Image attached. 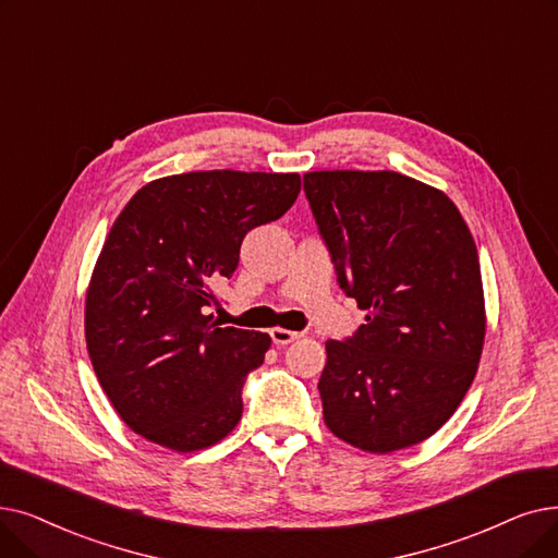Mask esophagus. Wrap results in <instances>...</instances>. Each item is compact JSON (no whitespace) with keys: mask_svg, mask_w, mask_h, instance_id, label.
<instances>
[{"mask_svg":"<svg viewBox=\"0 0 558 558\" xmlns=\"http://www.w3.org/2000/svg\"><path fill=\"white\" fill-rule=\"evenodd\" d=\"M269 335H271V339H274V344H276V347H287V344H292L294 339H299V337H301L299 332L284 330V328H274Z\"/></svg>","mask_w":558,"mask_h":558,"instance_id":"obj_1","label":"esophagus"}]
</instances>
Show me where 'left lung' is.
<instances>
[{
  "instance_id": "1",
  "label": "left lung",
  "mask_w": 558,
  "mask_h": 558,
  "mask_svg": "<svg viewBox=\"0 0 558 558\" xmlns=\"http://www.w3.org/2000/svg\"><path fill=\"white\" fill-rule=\"evenodd\" d=\"M337 284L367 312L326 342V426L372 453L417 445L463 401L486 335L476 244L442 191L392 171L303 175Z\"/></svg>"
}]
</instances>
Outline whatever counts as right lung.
Here are the masks:
<instances>
[{
	"instance_id": "obj_1",
	"label": "right lung",
	"mask_w": 558,
	"mask_h": 558,
	"mask_svg": "<svg viewBox=\"0 0 558 558\" xmlns=\"http://www.w3.org/2000/svg\"><path fill=\"white\" fill-rule=\"evenodd\" d=\"M299 191L296 173L198 171L145 184L120 211L86 294V347L116 413L145 440L196 451L241 420L271 337L221 328L216 287L244 236Z\"/></svg>"
}]
</instances>
